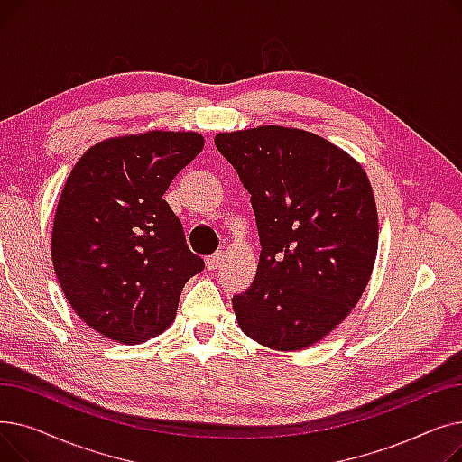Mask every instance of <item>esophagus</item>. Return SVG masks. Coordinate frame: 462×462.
<instances>
[{"label": "esophagus", "mask_w": 462, "mask_h": 462, "mask_svg": "<svg viewBox=\"0 0 462 462\" xmlns=\"http://www.w3.org/2000/svg\"><path fill=\"white\" fill-rule=\"evenodd\" d=\"M223 260H225V254L223 253H215V254H211V256H208L206 258V265H208V270L209 272H215L218 265L223 263Z\"/></svg>", "instance_id": "esophagus-1"}]
</instances>
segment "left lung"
<instances>
[{"label":"left lung","mask_w":462,"mask_h":462,"mask_svg":"<svg viewBox=\"0 0 462 462\" xmlns=\"http://www.w3.org/2000/svg\"><path fill=\"white\" fill-rule=\"evenodd\" d=\"M215 145L251 194L262 245L253 284L232 298L237 326L279 352L320 343L374 268L378 211L365 168L294 127L225 131Z\"/></svg>","instance_id":"8db88e82"}]
</instances>
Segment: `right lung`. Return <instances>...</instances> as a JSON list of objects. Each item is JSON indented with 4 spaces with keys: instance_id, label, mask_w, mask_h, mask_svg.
<instances>
[{
    "instance_id": "add662e5",
    "label": "right lung",
    "mask_w": 462,
    "mask_h": 462,
    "mask_svg": "<svg viewBox=\"0 0 462 462\" xmlns=\"http://www.w3.org/2000/svg\"><path fill=\"white\" fill-rule=\"evenodd\" d=\"M194 131L106 138L77 161L52 226V263L72 310L116 343L138 345L176 319L204 260L162 194L204 150Z\"/></svg>"
}]
</instances>
